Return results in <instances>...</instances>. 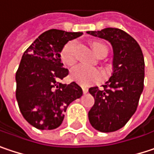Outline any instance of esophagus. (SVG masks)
Segmentation results:
<instances>
[{
	"label": "esophagus",
	"mask_w": 154,
	"mask_h": 154,
	"mask_svg": "<svg viewBox=\"0 0 154 154\" xmlns=\"http://www.w3.org/2000/svg\"><path fill=\"white\" fill-rule=\"evenodd\" d=\"M82 91H83V94H87L88 93V88H82Z\"/></svg>",
	"instance_id": "esophagus-1"
}]
</instances>
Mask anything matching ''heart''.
Here are the masks:
<instances>
[{"mask_svg":"<svg viewBox=\"0 0 154 154\" xmlns=\"http://www.w3.org/2000/svg\"><path fill=\"white\" fill-rule=\"evenodd\" d=\"M91 45L95 53L98 57L103 55L106 56L107 54L108 49L104 43L94 42ZM76 46L77 43L75 41H70L63 47L60 52V58L65 65L71 66L76 62ZM70 76L73 81L83 86H88L104 79V73L100 69L87 66L84 65H78L74 66L71 70Z\"/></svg>","mask_w":154,"mask_h":154,"instance_id":"1","label":"heart"}]
</instances>
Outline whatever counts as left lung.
Segmentation results:
<instances>
[{
  "label": "left lung",
  "mask_w": 154,
  "mask_h": 154,
  "mask_svg": "<svg viewBox=\"0 0 154 154\" xmlns=\"http://www.w3.org/2000/svg\"><path fill=\"white\" fill-rule=\"evenodd\" d=\"M87 32L108 41L113 49L109 81L102 89H88L95 98L88 112L90 124L100 132H113L124 127L137 108L144 89V56L137 41L123 30L109 27Z\"/></svg>",
  "instance_id": "left-lung-1"
}]
</instances>
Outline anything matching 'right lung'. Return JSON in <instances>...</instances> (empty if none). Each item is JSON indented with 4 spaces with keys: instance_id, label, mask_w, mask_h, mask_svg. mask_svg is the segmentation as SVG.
I'll list each match as a JSON object with an SVG mask.
<instances>
[{
    "instance_id": "obj_1",
    "label": "right lung",
    "mask_w": 154,
    "mask_h": 154,
    "mask_svg": "<svg viewBox=\"0 0 154 154\" xmlns=\"http://www.w3.org/2000/svg\"><path fill=\"white\" fill-rule=\"evenodd\" d=\"M82 35L50 29L24 52L16 72V97L24 118L34 128L50 130L61 125L68 106L82 96L76 82L62 84L69 73L60 52L66 43Z\"/></svg>"
}]
</instances>
